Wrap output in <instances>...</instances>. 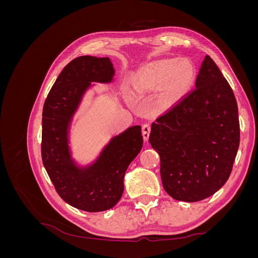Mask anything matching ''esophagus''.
I'll return each instance as SVG.
<instances>
[{
    "label": "esophagus",
    "mask_w": 258,
    "mask_h": 258,
    "mask_svg": "<svg viewBox=\"0 0 258 258\" xmlns=\"http://www.w3.org/2000/svg\"><path fill=\"white\" fill-rule=\"evenodd\" d=\"M150 132H151V124L150 123H145L142 127V136L144 138L145 141H148V138H150Z\"/></svg>",
    "instance_id": "obj_1"
}]
</instances>
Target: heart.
I'll return each mask as SVG.
<instances>
[{
    "mask_svg": "<svg viewBox=\"0 0 258 258\" xmlns=\"http://www.w3.org/2000/svg\"><path fill=\"white\" fill-rule=\"evenodd\" d=\"M195 74V67L187 59L160 61L135 77L132 83L135 95L141 97L148 91L162 87L160 96L162 103L171 105L188 92L194 84ZM123 95L130 102L135 101V96L128 89H123Z\"/></svg>",
    "mask_w": 258,
    "mask_h": 258,
    "instance_id": "heart-1",
    "label": "heart"
}]
</instances>
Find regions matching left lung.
Segmentation results:
<instances>
[{"instance_id": "1", "label": "left lung", "mask_w": 258, "mask_h": 258, "mask_svg": "<svg viewBox=\"0 0 258 258\" xmlns=\"http://www.w3.org/2000/svg\"><path fill=\"white\" fill-rule=\"evenodd\" d=\"M150 143L173 199L196 202L227 182L240 143L238 105L221 70L206 56L196 88L152 123Z\"/></svg>"}]
</instances>
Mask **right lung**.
Instances as JSON below:
<instances>
[{
  "label": "right lung",
  "instance_id": "add662e5",
  "mask_svg": "<svg viewBox=\"0 0 258 258\" xmlns=\"http://www.w3.org/2000/svg\"><path fill=\"white\" fill-rule=\"evenodd\" d=\"M115 70L110 58L77 57L64 67L43 107L42 159L59 196L87 212L113 208L123 192L130 162L142 150L141 126L130 127L111 139L97 160L81 167L72 158L69 130L91 83H111Z\"/></svg>",
  "mask_w": 258,
  "mask_h": 258
}]
</instances>
